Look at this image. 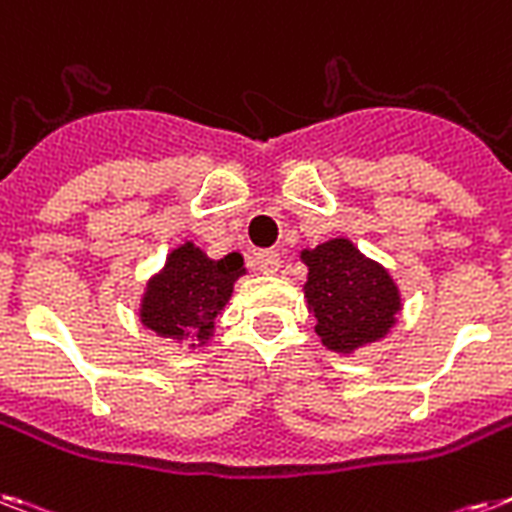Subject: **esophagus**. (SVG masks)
<instances>
[{"instance_id":"obj_1","label":"esophagus","mask_w":512,"mask_h":512,"mask_svg":"<svg viewBox=\"0 0 512 512\" xmlns=\"http://www.w3.org/2000/svg\"><path fill=\"white\" fill-rule=\"evenodd\" d=\"M255 265L260 273H265V276H270V273H278V268H281V255H278V252H273V249L257 252Z\"/></svg>"}]
</instances>
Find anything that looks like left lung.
Segmentation results:
<instances>
[{"label":"left lung","instance_id":"left-lung-1","mask_svg":"<svg viewBox=\"0 0 512 512\" xmlns=\"http://www.w3.org/2000/svg\"><path fill=\"white\" fill-rule=\"evenodd\" d=\"M299 257L307 265V310L328 350L350 355L392 331L402 299L384 265L365 257L350 239H328L302 249Z\"/></svg>","mask_w":512,"mask_h":512}]
</instances>
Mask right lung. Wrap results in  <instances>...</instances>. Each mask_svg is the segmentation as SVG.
I'll return each instance as SVG.
<instances>
[{
	"mask_svg": "<svg viewBox=\"0 0 512 512\" xmlns=\"http://www.w3.org/2000/svg\"><path fill=\"white\" fill-rule=\"evenodd\" d=\"M244 273L247 268L239 252L213 260L194 242L170 249L165 265L149 278L141 294V326L162 339L205 347L213 339L215 321L228 305L234 284Z\"/></svg>",
	"mask_w": 512,
	"mask_h": 512,
	"instance_id": "1",
	"label": "right lung"
}]
</instances>
